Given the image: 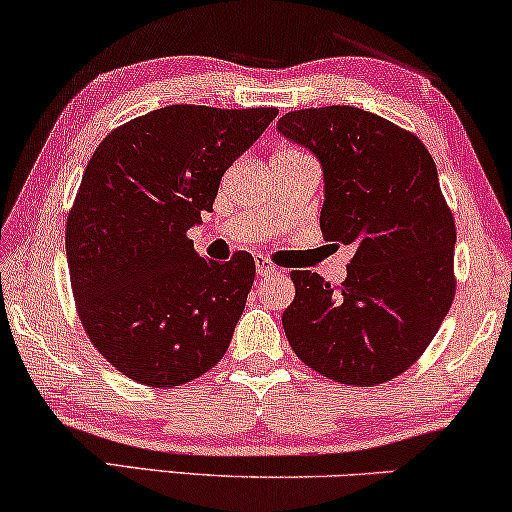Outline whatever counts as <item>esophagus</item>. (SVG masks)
<instances>
[{"label":"esophagus","mask_w":512,"mask_h":512,"mask_svg":"<svg viewBox=\"0 0 512 512\" xmlns=\"http://www.w3.org/2000/svg\"><path fill=\"white\" fill-rule=\"evenodd\" d=\"M277 272V265H272L268 258H263V256H258L256 258V275L258 277H268V275H275Z\"/></svg>","instance_id":"obj_1"}]
</instances>
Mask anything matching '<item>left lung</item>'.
<instances>
[{
    "instance_id": "1",
    "label": "left lung",
    "mask_w": 512,
    "mask_h": 512,
    "mask_svg": "<svg viewBox=\"0 0 512 512\" xmlns=\"http://www.w3.org/2000/svg\"><path fill=\"white\" fill-rule=\"evenodd\" d=\"M277 132L319 160L321 230L354 249L340 289L291 272L289 345L335 382H387L424 354L454 298L457 230L436 163L412 132L356 107L289 111Z\"/></svg>"
}]
</instances>
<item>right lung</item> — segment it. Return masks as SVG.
<instances>
[{"label": "right lung", "instance_id": "1", "mask_svg": "<svg viewBox=\"0 0 512 512\" xmlns=\"http://www.w3.org/2000/svg\"><path fill=\"white\" fill-rule=\"evenodd\" d=\"M275 116L172 104L109 132L90 158L67 219L69 277L90 342L130 380L179 387L226 354L256 263L247 251L207 261L186 233Z\"/></svg>", "mask_w": 512, "mask_h": 512}]
</instances>
